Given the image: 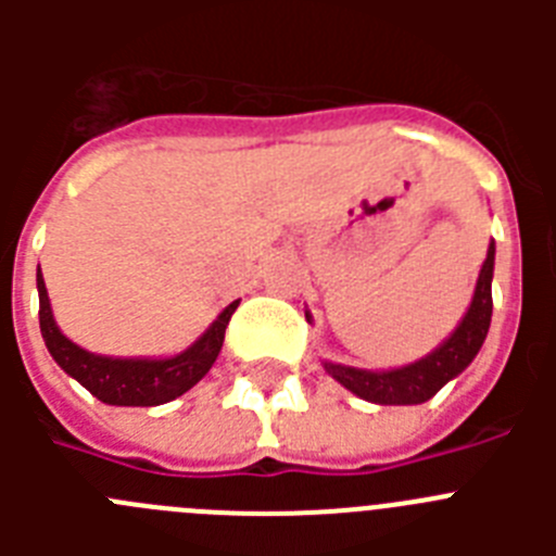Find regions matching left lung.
Masks as SVG:
<instances>
[{"mask_svg": "<svg viewBox=\"0 0 556 556\" xmlns=\"http://www.w3.org/2000/svg\"><path fill=\"white\" fill-rule=\"evenodd\" d=\"M493 264H495V242H490L488 258L481 264L479 281H476L473 301L468 314L462 317L456 331L445 339L443 345L434 348L429 356L417 358L412 365L397 367V370H358V367L337 365V362H323L328 376H333L339 384L351 390L353 395L365 397L370 404L381 406H412L424 404L429 397L448 384L451 378L459 376L465 367L481 351V342L488 337L490 317H493ZM306 320H312L306 312Z\"/></svg>", "mask_w": 556, "mask_h": 556, "instance_id": "8db88e82", "label": "left lung"}]
</instances>
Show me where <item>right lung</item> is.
<instances>
[{"label":"right lung","mask_w":556,"mask_h":556,"mask_svg":"<svg viewBox=\"0 0 556 556\" xmlns=\"http://www.w3.org/2000/svg\"><path fill=\"white\" fill-rule=\"evenodd\" d=\"M38 320H41V337L47 342L49 353L61 365L63 372L80 381L102 404L111 406H159L166 401H175L186 390L198 384L200 378L211 370L223 351L225 328L230 323V314L236 312L239 301L223 308L217 320L205 328L203 337L184 353L169 358H113L100 353L83 351L72 339L63 337L52 317L49 294L43 287V275L38 267Z\"/></svg>","instance_id":"right-lung-1"}]
</instances>
